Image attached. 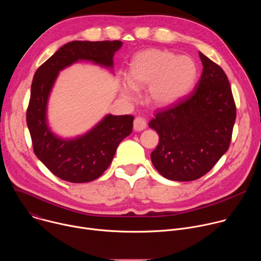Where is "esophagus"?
I'll return each mask as SVG.
<instances>
[{"label":"esophagus","instance_id":"34e87169","mask_svg":"<svg viewBox=\"0 0 261 261\" xmlns=\"http://www.w3.org/2000/svg\"><path fill=\"white\" fill-rule=\"evenodd\" d=\"M146 128V122L144 119L138 117L134 120V123H133V129L135 131H142Z\"/></svg>","mask_w":261,"mask_h":261}]
</instances>
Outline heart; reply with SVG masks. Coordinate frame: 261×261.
I'll use <instances>...</instances> for the list:
<instances>
[{"mask_svg":"<svg viewBox=\"0 0 261 261\" xmlns=\"http://www.w3.org/2000/svg\"><path fill=\"white\" fill-rule=\"evenodd\" d=\"M197 77L192 58L164 49H146L131 61L128 81L121 84V96L132 100L135 89L147 86L146 97L158 107L169 106L187 95Z\"/></svg>","mask_w":261,"mask_h":261,"instance_id":"obj_1","label":"heart"}]
</instances>
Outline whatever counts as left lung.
Listing matches in <instances>:
<instances>
[{"instance_id": "8db88e82", "label": "left lung", "mask_w": 261, "mask_h": 261, "mask_svg": "<svg viewBox=\"0 0 261 261\" xmlns=\"http://www.w3.org/2000/svg\"><path fill=\"white\" fill-rule=\"evenodd\" d=\"M199 58L203 69L194 91L148 123L159 134L152 163L171 180L204 175L227 152L231 140L237 108L228 79L203 54Z\"/></svg>"}]
</instances>
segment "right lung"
Returning <instances> with one entry per match:
<instances>
[{
  "label": "right lung",
  "instance_id": "1",
  "mask_svg": "<svg viewBox=\"0 0 261 261\" xmlns=\"http://www.w3.org/2000/svg\"><path fill=\"white\" fill-rule=\"evenodd\" d=\"M122 41H72L37 69L31 86L27 124L34 153L56 176L71 182L98 178L110 165L120 142L131 134L132 116L106 115L83 135L63 138L47 121V105L60 71L80 61L113 70L114 56Z\"/></svg>",
  "mask_w": 261,
  "mask_h": 261
}]
</instances>
